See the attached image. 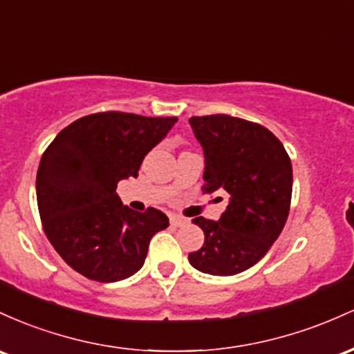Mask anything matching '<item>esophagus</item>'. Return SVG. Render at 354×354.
I'll return each mask as SVG.
<instances>
[{"label":"esophagus","instance_id":"1","mask_svg":"<svg viewBox=\"0 0 354 354\" xmlns=\"http://www.w3.org/2000/svg\"><path fill=\"white\" fill-rule=\"evenodd\" d=\"M187 219H185V217H180V216H177V214H172V216H170V224L172 225H176V227H180V225H185L187 224Z\"/></svg>","mask_w":354,"mask_h":354}]
</instances>
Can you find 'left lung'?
Here are the masks:
<instances>
[{
  "label": "left lung",
  "instance_id": "1",
  "mask_svg": "<svg viewBox=\"0 0 354 354\" xmlns=\"http://www.w3.org/2000/svg\"><path fill=\"white\" fill-rule=\"evenodd\" d=\"M189 124L204 150L202 192L229 194L219 221L192 219L204 230V244L189 254V263L212 276H234L263 259L284 227L291 160L263 125L230 115L192 117Z\"/></svg>",
  "mask_w": 354,
  "mask_h": 354
}]
</instances>
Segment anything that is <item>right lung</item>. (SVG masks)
Returning <instances> with one entry per match:
<instances>
[{
    "mask_svg": "<svg viewBox=\"0 0 354 354\" xmlns=\"http://www.w3.org/2000/svg\"><path fill=\"white\" fill-rule=\"evenodd\" d=\"M176 117L105 112L78 118L43 153L37 201L43 229L62 259L88 279L117 283L140 271L150 239L169 225L158 209L137 212L117 184L138 176L142 160Z\"/></svg>",
    "mask_w": 354,
    "mask_h": 354,
    "instance_id": "obj_1",
    "label": "right lung"
}]
</instances>
